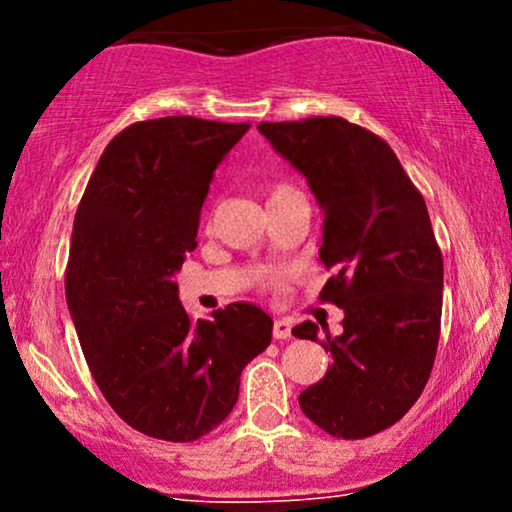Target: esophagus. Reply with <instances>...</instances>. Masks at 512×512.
I'll use <instances>...</instances> for the list:
<instances>
[{
	"label": "esophagus",
	"instance_id": "34e87169",
	"mask_svg": "<svg viewBox=\"0 0 512 512\" xmlns=\"http://www.w3.org/2000/svg\"><path fill=\"white\" fill-rule=\"evenodd\" d=\"M291 320H286V317H279V320H274V339H289L291 337Z\"/></svg>",
	"mask_w": 512,
	"mask_h": 512
}]
</instances>
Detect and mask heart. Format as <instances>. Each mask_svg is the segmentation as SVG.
<instances>
[{"label":"heart","instance_id":"heart-1","mask_svg":"<svg viewBox=\"0 0 512 512\" xmlns=\"http://www.w3.org/2000/svg\"><path fill=\"white\" fill-rule=\"evenodd\" d=\"M286 192H296V187H291L289 182H276V185L269 187V199L286 195Z\"/></svg>","mask_w":512,"mask_h":512}]
</instances>
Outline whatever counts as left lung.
I'll return each mask as SVG.
<instances>
[{
    "instance_id": "8db88e82",
    "label": "left lung",
    "mask_w": 512,
    "mask_h": 512,
    "mask_svg": "<svg viewBox=\"0 0 512 512\" xmlns=\"http://www.w3.org/2000/svg\"><path fill=\"white\" fill-rule=\"evenodd\" d=\"M274 151L308 178L325 211L320 257L332 276L322 303L344 308L339 337L315 322L293 337L332 354L303 414L334 438L358 440L397 424L431 378L443 313V255L421 192L395 151L344 117L260 122Z\"/></svg>"
}]
</instances>
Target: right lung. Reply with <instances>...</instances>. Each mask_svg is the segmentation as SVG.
<instances>
[{
    "instance_id": "1",
    "label": "right lung",
    "mask_w": 512,
    "mask_h": 512,
    "mask_svg": "<svg viewBox=\"0 0 512 512\" xmlns=\"http://www.w3.org/2000/svg\"><path fill=\"white\" fill-rule=\"evenodd\" d=\"M248 122L173 115L105 146L74 216L64 289L88 370L125 424L192 443L231 414L240 373L272 342V317L233 303L190 320L178 284L223 156Z\"/></svg>"
}]
</instances>
